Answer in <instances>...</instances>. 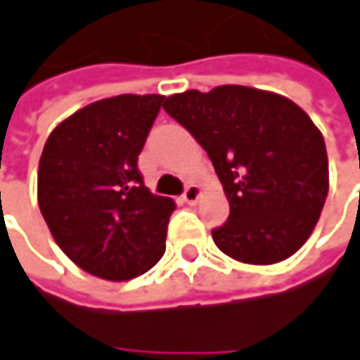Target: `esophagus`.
I'll return each instance as SVG.
<instances>
[{
	"instance_id": "obj_1",
	"label": "esophagus",
	"mask_w": 360,
	"mask_h": 360,
	"mask_svg": "<svg viewBox=\"0 0 360 360\" xmlns=\"http://www.w3.org/2000/svg\"><path fill=\"white\" fill-rule=\"evenodd\" d=\"M200 195H202V189H200V185H195V183H189L187 187H185V191H183V202H187V204H195L198 200H200Z\"/></svg>"
}]
</instances>
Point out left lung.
Wrapping results in <instances>:
<instances>
[{
	"instance_id": "1",
	"label": "left lung",
	"mask_w": 360,
	"mask_h": 360,
	"mask_svg": "<svg viewBox=\"0 0 360 360\" xmlns=\"http://www.w3.org/2000/svg\"><path fill=\"white\" fill-rule=\"evenodd\" d=\"M162 107L208 152L224 187L231 214L212 229L222 253L276 264L309 239L328 198V154L301 107L235 84L173 94Z\"/></svg>"
}]
</instances>
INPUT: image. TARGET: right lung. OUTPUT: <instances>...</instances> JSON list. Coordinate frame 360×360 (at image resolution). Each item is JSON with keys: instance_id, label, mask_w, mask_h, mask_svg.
Listing matches in <instances>:
<instances>
[{"instance_id": "add662e5", "label": "right lung", "mask_w": 360, "mask_h": 360, "mask_svg": "<svg viewBox=\"0 0 360 360\" xmlns=\"http://www.w3.org/2000/svg\"><path fill=\"white\" fill-rule=\"evenodd\" d=\"M162 101H96L59 123L43 148L39 208L57 245L88 274L129 280L165 255L175 202L150 193L138 171Z\"/></svg>"}]
</instances>
